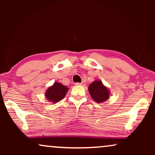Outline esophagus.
<instances>
[{
    "mask_svg": "<svg viewBox=\"0 0 155 155\" xmlns=\"http://www.w3.org/2000/svg\"><path fill=\"white\" fill-rule=\"evenodd\" d=\"M75 85H84L85 84V82H75Z\"/></svg>",
    "mask_w": 155,
    "mask_h": 155,
    "instance_id": "1",
    "label": "esophagus"
}]
</instances>
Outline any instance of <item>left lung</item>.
Instances as JSON below:
<instances>
[{
	"label": "left lung",
	"mask_w": 155,
	"mask_h": 155,
	"mask_svg": "<svg viewBox=\"0 0 155 155\" xmlns=\"http://www.w3.org/2000/svg\"><path fill=\"white\" fill-rule=\"evenodd\" d=\"M89 92L92 98L97 103L104 102L109 97V91L99 80L94 81L89 86Z\"/></svg>",
	"instance_id": "1"
}]
</instances>
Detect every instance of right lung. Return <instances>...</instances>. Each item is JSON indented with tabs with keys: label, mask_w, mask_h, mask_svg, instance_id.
Instances as JSON below:
<instances>
[{
	"label": "right lung",
	"mask_w": 155,
	"mask_h": 155,
	"mask_svg": "<svg viewBox=\"0 0 155 155\" xmlns=\"http://www.w3.org/2000/svg\"><path fill=\"white\" fill-rule=\"evenodd\" d=\"M68 90V88L66 86L58 82H55L51 87H50L46 90L45 95L48 101L56 103L63 99Z\"/></svg>",
	"instance_id": "obj_1"
}]
</instances>
